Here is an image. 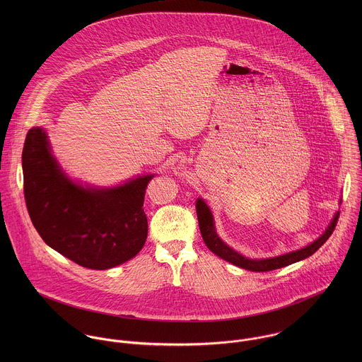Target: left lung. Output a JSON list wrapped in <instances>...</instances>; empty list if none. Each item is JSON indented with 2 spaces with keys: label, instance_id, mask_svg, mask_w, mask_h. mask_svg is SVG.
Wrapping results in <instances>:
<instances>
[{
  "label": "left lung",
  "instance_id": "left-lung-1",
  "mask_svg": "<svg viewBox=\"0 0 362 362\" xmlns=\"http://www.w3.org/2000/svg\"><path fill=\"white\" fill-rule=\"evenodd\" d=\"M341 204V201H340ZM197 214H198V221H199V228H201V234L202 238L206 244L207 248L217 257H220L238 267H243L245 270H251V272H269V270H274V269H280L284 266H288L291 263L300 262L303 259L308 258L310 255H313L326 241L327 238L332 235L337 220H339V211H336V214L333 216L330 224L327 226V228L313 241L308 244L307 247L293 251V252H287L279 257H273V258L264 259H251L241 255L240 252H237L235 250L230 248L216 233V227H214V218L213 214L210 211V209L205 204L204 199L198 198L197 199Z\"/></svg>",
  "mask_w": 362,
  "mask_h": 362
}]
</instances>
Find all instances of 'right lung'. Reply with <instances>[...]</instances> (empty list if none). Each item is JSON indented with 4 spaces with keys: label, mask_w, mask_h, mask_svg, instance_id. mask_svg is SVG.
Masks as SVG:
<instances>
[{
    "label": "right lung",
    "mask_w": 362,
    "mask_h": 362,
    "mask_svg": "<svg viewBox=\"0 0 362 362\" xmlns=\"http://www.w3.org/2000/svg\"><path fill=\"white\" fill-rule=\"evenodd\" d=\"M23 191L43 241L72 262L105 270L134 258L145 245V191L155 174L100 188L71 180L52 156L47 132L32 128L22 152Z\"/></svg>",
    "instance_id": "right-lung-1"
}]
</instances>
